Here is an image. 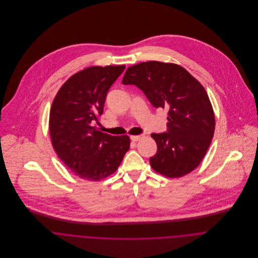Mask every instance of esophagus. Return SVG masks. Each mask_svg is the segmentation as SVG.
I'll list each match as a JSON object with an SVG mask.
<instances>
[{"mask_svg": "<svg viewBox=\"0 0 258 258\" xmlns=\"http://www.w3.org/2000/svg\"><path fill=\"white\" fill-rule=\"evenodd\" d=\"M130 138H131V140H132L133 142H137V141H139V140L142 138V135H133V136H131Z\"/></svg>", "mask_w": 258, "mask_h": 258, "instance_id": "obj_1", "label": "esophagus"}]
</instances>
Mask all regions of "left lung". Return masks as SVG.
I'll return each instance as SVG.
<instances>
[{
	"mask_svg": "<svg viewBox=\"0 0 258 258\" xmlns=\"http://www.w3.org/2000/svg\"><path fill=\"white\" fill-rule=\"evenodd\" d=\"M123 84H135L152 105L168 110V132L151 137L157 153L152 169L168 178H181L202 162L212 143L216 119L204 86L183 67L151 60L129 67Z\"/></svg>",
	"mask_w": 258,
	"mask_h": 258,
	"instance_id": "obj_1",
	"label": "left lung"
}]
</instances>
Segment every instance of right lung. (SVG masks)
<instances>
[{"label": "right lung", "mask_w": 258, "mask_h": 258, "mask_svg": "<svg viewBox=\"0 0 258 258\" xmlns=\"http://www.w3.org/2000/svg\"><path fill=\"white\" fill-rule=\"evenodd\" d=\"M125 66L89 67L72 75L57 91L49 112L52 147L83 180L101 181L115 173L130 148L127 135L98 131L107 92Z\"/></svg>", "instance_id": "right-lung-1"}]
</instances>
